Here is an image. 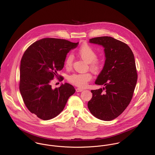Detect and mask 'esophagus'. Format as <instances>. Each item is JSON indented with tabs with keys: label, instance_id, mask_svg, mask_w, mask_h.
Masks as SVG:
<instances>
[{
	"label": "esophagus",
	"instance_id": "esophagus-1",
	"mask_svg": "<svg viewBox=\"0 0 155 155\" xmlns=\"http://www.w3.org/2000/svg\"><path fill=\"white\" fill-rule=\"evenodd\" d=\"M76 92H82V91H84V89L81 88H78L76 89Z\"/></svg>",
	"mask_w": 155,
	"mask_h": 155
}]
</instances>
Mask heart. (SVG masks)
Here are the masks:
<instances>
[{
	"label": "heart",
	"mask_w": 155,
	"mask_h": 155,
	"mask_svg": "<svg viewBox=\"0 0 155 155\" xmlns=\"http://www.w3.org/2000/svg\"><path fill=\"white\" fill-rule=\"evenodd\" d=\"M78 55L85 62L89 63L90 68L94 71L100 70L101 62L97 58V54L95 51L88 44L82 45L78 50ZM73 56L69 54L67 56L65 60V67L66 68H70L72 66L73 62ZM92 79V75L89 73H76L68 76V81L79 87H85Z\"/></svg>",
	"instance_id": "heart-1"
}]
</instances>
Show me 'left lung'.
<instances>
[{
  "label": "left lung",
  "instance_id": "8db88e82",
  "mask_svg": "<svg viewBox=\"0 0 155 155\" xmlns=\"http://www.w3.org/2000/svg\"><path fill=\"white\" fill-rule=\"evenodd\" d=\"M89 42L104 48V66L95 84L105 87L91 91L92 97L88 107L97 118L111 120L125 110L132 99L137 81L134 56L128 45L112 37L94 38Z\"/></svg>",
  "mask_w": 155,
  "mask_h": 155
}]
</instances>
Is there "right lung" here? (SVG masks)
Masks as SVG:
<instances>
[{
  "label": "right lung",
  "mask_w": 155,
  "mask_h": 155,
  "mask_svg": "<svg viewBox=\"0 0 155 155\" xmlns=\"http://www.w3.org/2000/svg\"><path fill=\"white\" fill-rule=\"evenodd\" d=\"M78 43L44 38L31 45L24 52L20 64V91L27 108L39 118L46 120L56 117L75 92L69 84L53 89L50 83L58 76L57 71L63 68L67 53ZM63 80L61 77L60 81Z\"/></svg>",
  "instance_id": "add662e5"
}]
</instances>
